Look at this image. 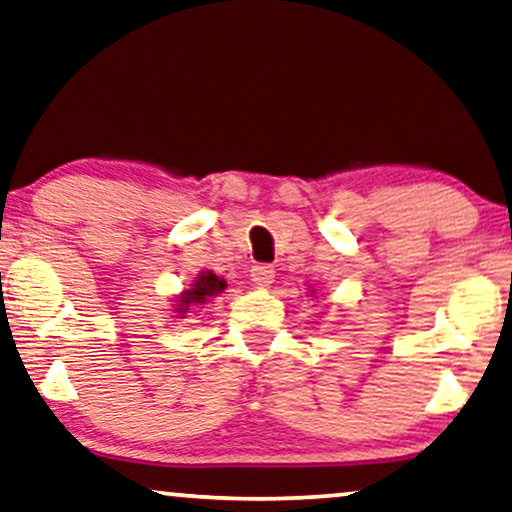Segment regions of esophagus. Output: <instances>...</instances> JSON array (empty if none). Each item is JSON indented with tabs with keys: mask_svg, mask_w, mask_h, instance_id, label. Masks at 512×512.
I'll return each mask as SVG.
<instances>
[{
	"mask_svg": "<svg viewBox=\"0 0 512 512\" xmlns=\"http://www.w3.org/2000/svg\"><path fill=\"white\" fill-rule=\"evenodd\" d=\"M250 278L257 288H269V285L274 283L276 271L274 267H269V264H255V267L250 269Z\"/></svg>",
	"mask_w": 512,
	"mask_h": 512,
	"instance_id": "obj_1",
	"label": "esophagus"
}]
</instances>
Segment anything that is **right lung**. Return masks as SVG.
Returning <instances> with one entry per match:
<instances>
[{
    "instance_id": "right-lung-1",
    "label": "right lung",
    "mask_w": 512,
    "mask_h": 512,
    "mask_svg": "<svg viewBox=\"0 0 512 512\" xmlns=\"http://www.w3.org/2000/svg\"><path fill=\"white\" fill-rule=\"evenodd\" d=\"M224 288H227V283L222 281V278H217L215 274H210V271H206V274H201L199 278H196L194 285L189 290L182 292V297L177 299V313H185L189 309H194V306H201L206 304L210 297H215L217 292H222Z\"/></svg>"
}]
</instances>
